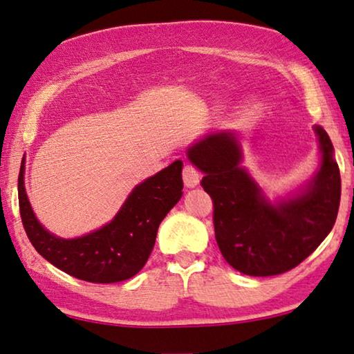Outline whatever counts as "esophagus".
Returning a JSON list of instances; mask_svg holds the SVG:
<instances>
[{
    "label": "esophagus",
    "mask_w": 354,
    "mask_h": 354,
    "mask_svg": "<svg viewBox=\"0 0 354 354\" xmlns=\"http://www.w3.org/2000/svg\"><path fill=\"white\" fill-rule=\"evenodd\" d=\"M183 179H184L185 187H196V185L200 184L201 175L194 165H185L183 170Z\"/></svg>",
    "instance_id": "obj_1"
}]
</instances>
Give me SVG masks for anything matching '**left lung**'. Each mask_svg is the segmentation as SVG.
I'll return each mask as SVG.
<instances>
[{
    "mask_svg": "<svg viewBox=\"0 0 354 354\" xmlns=\"http://www.w3.org/2000/svg\"><path fill=\"white\" fill-rule=\"evenodd\" d=\"M320 167L297 194L270 201L242 167L232 131H214L187 148L214 201L215 241L225 261L250 277L292 270L325 241L337 218L340 173L326 131L315 124Z\"/></svg>",
    "mask_w": 354,
    "mask_h": 354,
    "instance_id": "left-lung-1",
    "label": "left lung"
}]
</instances>
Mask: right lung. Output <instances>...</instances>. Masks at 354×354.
Listing matches in <instances>:
<instances>
[{
    "label": "right lung",
    "mask_w": 354,
    "mask_h": 354,
    "mask_svg": "<svg viewBox=\"0 0 354 354\" xmlns=\"http://www.w3.org/2000/svg\"><path fill=\"white\" fill-rule=\"evenodd\" d=\"M183 160L137 184L109 223L86 236L62 239L41 226L25 189V159L19 175L20 215L37 253L59 270L88 283L133 278L151 254L160 221L183 196Z\"/></svg>",
    "instance_id": "add662e5"
}]
</instances>
